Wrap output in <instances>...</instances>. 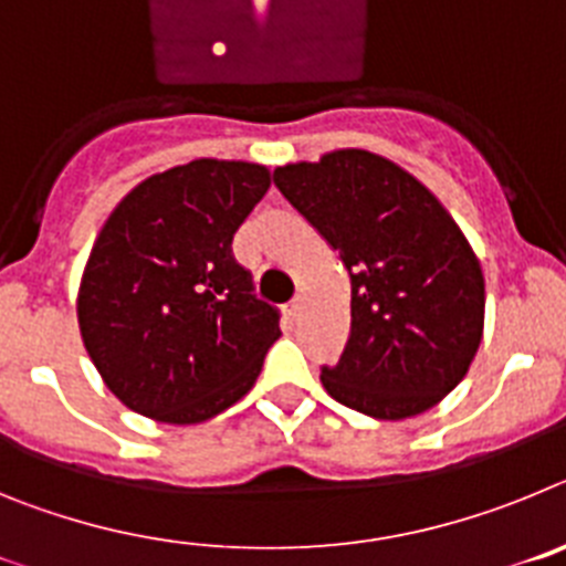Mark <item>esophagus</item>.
Returning <instances> with one entry per match:
<instances>
[{
  "mask_svg": "<svg viewBox=\"0 0 566 566\" xmlns=\"http://www.w3.org/2000/svg\"><path fill=\"white\" fill-rule=\"evenodd\" d=\"M300 314H303V303H300V300H294V303H289V306H286L289 323H297Z\"/></svg>",
  "mask_w": 566,
  "mask_h": 566,
  "instance_id": "obj_1",
  "label": "esophagus"
}]
</instances>
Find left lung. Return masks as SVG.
<instances>
[{"label":"left lung","instance_id":"obj_1","mask_svg":"<svg viewBox=\"0 0 566 566\" xmlns=\"http://www.w3.org/2000/svg\"><path fill=\"white\" fill-rule=\"evenodd\" d=\"M274 187L339 254L352 332L319 382L374 419L417 417L468 374L484 332V274L451 212L368 149L274 169Z\"/></svg>","mask_w":566,"mask_h":566}]
</instances>
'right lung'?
Segmentation results:
<instances>
[{
    "label": "right lung",
    "instance_id": "right-lung-1",
    "mask_svg": "<svg viewBox=\"0 0 566 566\" xmlns=\"http://www.w3.org/2000/svg\"><path fill=\"white\" fill-rule=\"evenodd\" d=\"M272 172L198 158L149 175L109 212L78 283V332L129 411L198 424L252 391L280 314L252 294L232 238Z\"/></svg>",
    "mask_w": 566,
    "mask_h": 566
}]
</instances>
